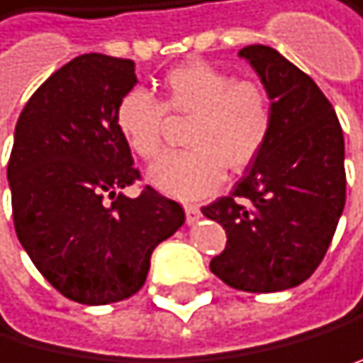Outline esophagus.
<instances>
[{"label": "esophagus", "mask_w": 363, "mask_h": 363, "mask_svg": "<svg viewBox=\"0 0 363 363\" xmlns=\"http://www.w3.org/2000/svg\"><path fill=\"white\" fill-rule=\"evenodd\" d=\"M184 211H186V222H189V224H193V222H197L199 218H202V211H199V206H195V204H186Z\"/></svg>", "instance_id": "34e87169"}]
</instances>
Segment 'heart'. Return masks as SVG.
<instances>
[{
    "label": "heart",
    "instance_id": "obj_1",
    "mask_svg": "<svg viewBox=\"0 0 363 363\" xmlns=\"http://www.w3.org/2000/svg\"><path fill=\"white\" fill-rule=\"evenodd\" d=\"M168 114L191 118L189 150L159 159L147 179L170 197L199 199L242 172L264 150L274 130V103L256 82L238 80L204 60L174 67L164 78L161 103L145 89H130L116 105V128L130 150L150 161L164 152Z\"/></svg>",
    "mask_w": 363,
    "mask_h": 363
}]
</instances>
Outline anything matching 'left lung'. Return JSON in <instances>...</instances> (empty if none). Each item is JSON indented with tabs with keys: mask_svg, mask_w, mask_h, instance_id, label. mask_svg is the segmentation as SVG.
<instances>
[{
	"mask_svg": "<svg viewBox=\"0 0 363 363\" xmlns=\"http://www.w3.org/2000/svg\"><path fill=\"white\" fill-rule=\"evenodd\" d=\"M254 67L274 103V130L260 157L202 213L226 231L211 272L240 292H281L314 274L346 204L344 132L316 82L272 47L251 44Z\"/></svg>",
	"mask_w": 363,
	"mask_h": 363,
	"instance_id": "8db88e82",
	"label": "left lung"
}]
</instances>
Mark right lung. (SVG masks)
<instances>
[{
	"label": "right lung",
	"instance_id": "obj_1",
	"mask_svg": "<svg viewBox=\"0 0 363 363\" xmlns=\"http://www.w3.org/2000/svg\"><path fill=\"white\" fill-rule=\"evenodd\" d=\"M134 85L132 60L78 55L42 82L15 125L9 186L17 238L38 272L82 306L137 294L155 247L186 220L152 186L139 197L121 193L141 179L114 118Z\"/></svg>",
	"mask_w": 363,
	"mask_h": 363
}]
</instances>
